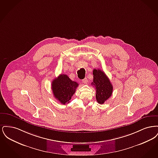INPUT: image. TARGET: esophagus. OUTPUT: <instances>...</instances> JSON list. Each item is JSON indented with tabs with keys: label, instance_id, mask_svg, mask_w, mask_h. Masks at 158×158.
<instances>
[{
	"label": "esophagus",
	"instance_id": "1",
	"mask_svg": "<svg viewBox=\"0 0 158 158\" xmlns=\"http://www.w3.org/2000/svg\"><path fill=\"white\" fill-rule=\"evenodd\" d=\"M82 82L83 83H85V84H87V83H88V79H87V78L83 79L82 80Z\"/></svg>",
	"mask_w": 158,
	"mask_h": 158
}]
</instances>
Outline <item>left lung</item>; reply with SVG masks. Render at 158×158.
I'll return each mask as SVG.
<instances>
[{
	"mask_svg": "<svg viewBox=\"0 0 158 158\" xmlns=\"http://www.w3.org/2000/svg\"><path fill=\"white\" fill-rule=\"evenodd\" d=\"M94 79L91 84L96 89V99L98 104H103L113 94V85L101 70L94 69Z\"/></svg>",
	"mask_w": 158,
	"mask_h": 158,
	"instance_id": "left-lung-1",
	"label": "left lung"
}]
</instances>
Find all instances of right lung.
Returning <instances> with one entry per match:
<instances>
[{
  "instance_id": "1",
  "label": "right lung",
  "mask_w": 158,
  "mask_h": 158,
  "mask_svg": "<svg viewBox=\"0 0 158 158\" xmlns=\"http://www.w3.org/2000/svg\"><path fill=\"white\" fill-rule=\"evenodd\" d=\"M78 85V83L72 81L68 75L61 74L55 78L52 83L54 97L61 104H68L75 93Z\"/></svg>"
}]
</instances>
